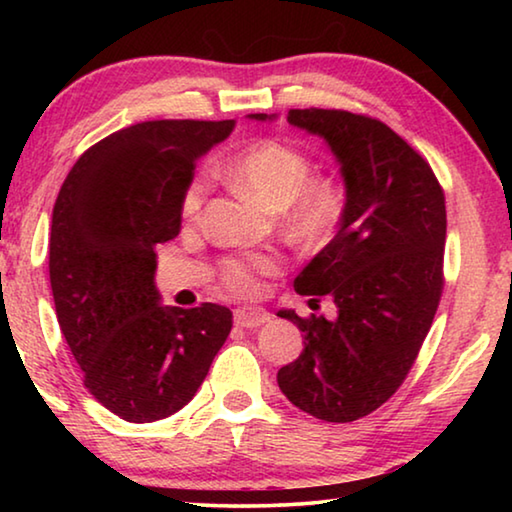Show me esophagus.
I'll return each instance as SVG.
<instances>
[{"mask_svg": "<svg viewBox=\"0 0 512 512\" xmlns=\"http://www.w3.org/2000/svg\"><path fill=\"white\" fill-rule=\"evenodd\" d=\"M271 320V314L262 307H239L235 311V323L239 327H259Z\"/></svg>", "mask_w": 512, "mask_h": 512, "instance_id": "obj_1", "label": "esophagus"}]
</instances>
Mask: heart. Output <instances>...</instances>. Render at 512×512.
<instances>
[{"label":"heart","instance_id":"obj_1","mask_svg":"<svg viewBox=\"0 0 512 512\" xmlns=\"http://www.w3.org/2000/svg\"><path fill=\"white\" fill-rule=\"evenodd\" d=\"M223 171L268 210H284L289 230L307 241L332 237L345 214L348 198L343 187L332 178H311L309 155L284 140L266 137L248 144L223 164ZM207 192L210 178L205 173L189 180L180 205L187 221L201 216ZM275 268V259L266 255L232 257L221 266V280L232 291L250 293L257 289V275L273 273Z\"/></svg>","mask_w":512,"mask_h":512}]
</instances>
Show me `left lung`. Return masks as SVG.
I'll return each instance as SVG.
<instances>
[{
    "label": "left lung",
    "mask_w": 512,
    "mask_h": 512,
    "mask_svg": "<svg viewBox=\"0 0 512 512\" xmlns=\"http://www.w3.org/2000/svg\"><path fill=\"white\" fill-rule=\"evenodd\" d=\"M287 121L327 144L348 203L334 239L293 280L300 296H329L339 314L277 311L305 339L300 357L277 370V386L318 420L352 422L400 388L436 316L445 196L422 155L377 119L309 108L289 110Z\"/></svg>",
    "instance_id": "left-lung-1"
}]
</instances>
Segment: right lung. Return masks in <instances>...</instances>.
Returning <instances> with one entry per match:
<instances>
[{"instance_id":"obj_1","label":"right lung","mask_w":512,"mask_h":512,"mask_svg":"<svg viewBox=\"0 0 512 512\" xmlns=\"http://www.w3.org/2000/svg\"><path fill=\"white\" fill-rule=\"evenodd\" d=\"M235 119L142 121L85 151L60 187L49 280L83 384L126 422L169 418L192 400L232 329L228 307L160 305L155 246L180 232L196 160Z\"/></svg>"}]
</instances>
